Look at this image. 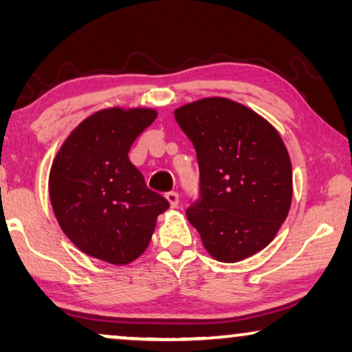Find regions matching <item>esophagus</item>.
Wrapping results in <instances>:
<instances>
[{
	"label": "esophagus",
	"mask_w": 352,
	"mask_h": 352,
	"mask_svg": "<svg viewBox=\"0 0 352 352\" xmlns=\"http://www.w3.org/2000/svg\"><path fill=\"white\" fill-rule=\"evenodd\" d=\"M166 200L170 201V205L175 208V206H177V204H179V195H177V192H166L165 194Z\"/></svg>",
	"instance_id": "1"
}]
</instances>
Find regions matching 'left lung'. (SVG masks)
Segmentation results:
<instances>
[{
  "instance_id": "8db88e82",
  "label": "left lung",
  "mask_w": 352,
  "mask_h": 352,
  "mask_svg": "<svg viewBox=\"0 0 352 352\" xmlns=\"http://www.w3.org/2000/svg\"><path fill=\"white\" fill-rule=\"evenodd\" d=\"M194 144L200 199L186 214L211 256L237 263L272 242L292 205V162L280 134L261 115L226 98L175 110Z\"/></svg>"
}]
</instances>
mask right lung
<instances>
[{
  "instance_id": "right-lung-1",
  "label": "right lung",
  "mask_w": 352,
  "mask_h": 352,
  "mask_svg": "<svg viewBox=\"0 0 352 352\" xmlns=\"http://www.w3.org/2000/svg\"><path fill=\"white\" fill-rule=\"evenodd\" d=\"M157 118L153 109H104L83 120L52 162L50 199L64 234L100 261L129 264L148 247L168 200L129 162L133 142Z\"/></svg>"
}]
</instances>
